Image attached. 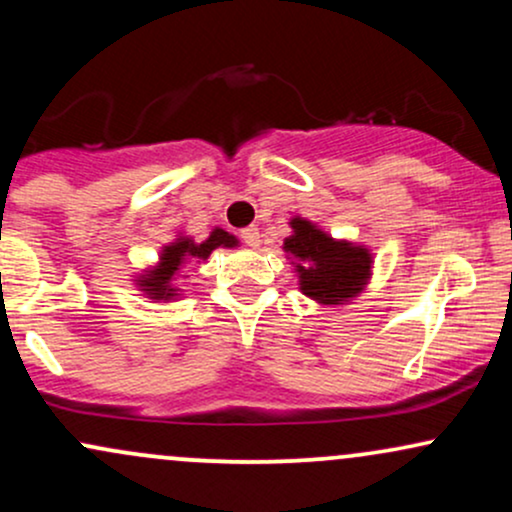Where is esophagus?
Instances as JSON below:
<instances>
[{"label":"esophagus","instance_id":"esophagus-1","mask_svg":"<svg viewBox=\"0 0 512 512\" xmlns=\"http://www.w3.org/2000/svg\"><path fill=\"white\" fill-rule=\"evenodd\" d=\"M240 240H243L245 245H250V248H255V245H260V231H257L255 226H248L240 231Z\"/></svg>","mask_w":512,"mask_h":512}]
</instances>
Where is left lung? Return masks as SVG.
<instances>
[{"label":"left lung","mask_w":512,"mask_h":512,"mask_svg":"<svg viewBox=\"0 0 512 512\" xmlns=\"http://www.w3.org/2000/svg\"><path fill=\"white\" fill-rule=\"evenodd\" d=\"M293 236L284 250L296 257L301 289L305 296L325 305H339L354 298L370 274L368 250L349 243H337L303 219L291 221Z\"/></svg>","instance_id":"obj_1"}]
</instances>
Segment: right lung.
<instances>
[{
  "label": "right lung",
  "mask_w": 512,
  "mask_h": 512,
  "mask_svg": "<svg viewBox=\"0 0 512 512\" xmlns=\"http://www.w3.org/2000/svg\"><path fill=\"white\" fill-rule=\"evenodd\" d=\"M219 245L223 248H233L236 245V238L228 236L226 231H221V228H216L211 236L204 240V243L195 245L192 240H178V243L168 245L166 250H163V257H161V264H158V269H154L149 276H144V291L151 293L154 298H173L175 296V289H170V281H173L175 272H178V267L185 260H190V257H195V260H207L211 255V250H216Z\"/></svg>",
  "instance_id": "right-lung-1"
}]
</instances>
